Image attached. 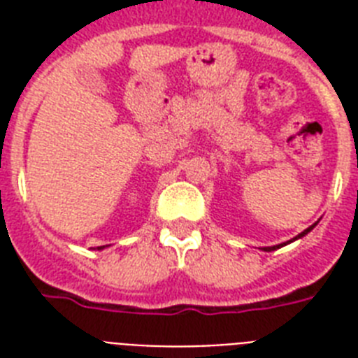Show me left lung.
Instances as JSON below:
<instances>
[{
    "label": "left lung",
    "instance_id": "obj_1",
    "mask_svg": "<svg viewBox=\"0 0 358 358\" xmlns=\"http://www.w3.org/2000/svg\"><path fill=\"white\" fill-rule=\"evenodd\" d=\"M314 227H316V224H312V227H308V229L306 230H303V232H301L299 236H295L294 239H289V243H292V241H295V239H299V238H303V236L305 234H308V232H310L312 229H314ZM284 245L286 243H280V245H273V247H264V250H267V252H269V250H275V249H280V247H284Z\"/></svg>",
    "mask_w": 358,
    "mask_h": 358
}]
</instances>
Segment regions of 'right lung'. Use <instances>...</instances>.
Masks as SVG:
<instances>
[{
	"label": "right lung",
	"mask_w": 358,
	"mask_h": 358,
	"mask_svg": "<svg viewBox=\"0 0 358 358\" xmlns=\"http://www.w3.org/2000/svg\"><path fill=\"white\" fill-rule=\"evenodd\" d=\"M98 249H103V247H98Z\"/></svg>",
	"instance_id": "obj_1"
}]
</instances>
